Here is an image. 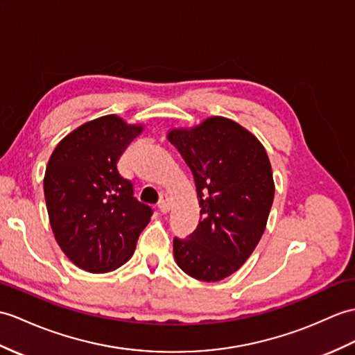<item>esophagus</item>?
<instances>
[{
	"mask_svg": "<svg viewBox=\"0 0 355 355\" xmlns=\"http://www.w3.org/2000/svg\"><path fill=\"white\" fill-rule=\"evenodd\" d=\"M157 207L162 213H168L169 211V198L166 195L160 196V201L157 204Z\"/></svg>",
	"mask_w": 355,
	"mask_h": 355,
	"instance_id": "34e87169",
	"label": "esophagus"
}]
</instances>
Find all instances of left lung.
I'll use <instances>...</instances> for the list:
<instances>
[{"label": "left lung", "instance_id": "1", "mask_svg": "<svg viewBox=\"0 0 355 355\" xmlns=\"http://www.w3.org/2000/svg\"><path fill=\"white\" fill-rule=\"evenodd\" d=\"M168 139L191 168L201 207L193 233L174 237V257L187 275L219 282L248 260L266 228L275 192L268 154L250 131L219 116Z\"/></svg>", "mask_w": 355, "mask_h": 355}]
</instances>
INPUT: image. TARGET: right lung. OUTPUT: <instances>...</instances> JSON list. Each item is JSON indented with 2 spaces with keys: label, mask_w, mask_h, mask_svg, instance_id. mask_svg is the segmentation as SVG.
<instances>
[{
  "label": "right lung",
  "mask_w": 355,
  "mask_h": 355,
  "mask_svg": "<svg viewBox=\"0 0 355 355\" xmlns=\"http://www.w3.org/2000/svg\"><path fill=\"white\" fill-rule=\"evenodd\" d=\"M140 131L114 114L98 118L66 136L48 162L49 224L62 251L87 272L103 274L123 265L151 219L153 209L137 200L133 181L118 169Z\"/></svg>",
  "instance_id": "1"
}]
</instances>
